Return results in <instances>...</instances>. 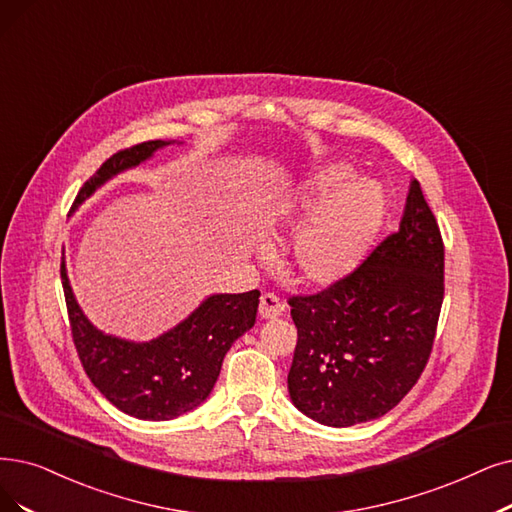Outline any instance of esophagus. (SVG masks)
Returning <instances> with one entry per match:
<instances>
[{
  "label": "esophagus",
  "mask_w": 512,
  "mask_h": 512,
  "mask_svg": "<svg viewBox=\"0 0 512 512\" xmlns=\"http://www.w3.org/2000/svg\"><path fill=\"white\" fill-rule=\"evenodd\" d=\"M283 309H285V306H283V302L279 300V296H275V294H271V292L260 296L258 313H260L262 319H275V317H279V315L283 313Z\"/></svg>",
  "instance_id": "obj_1"
}]
</instances>
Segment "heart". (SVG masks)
Masks as SVG:
<instances>
[{"instance_id":"1","label":"heart","mask_w":512,"mask_h":512,"mask_svg":"<svg viewBox=\"0 0 512 512\" xmlns=\"http://www.w3.org/2000/svg\"><path fill=\"white\" fill-rule=\"evenodd\" d=\"M386 216L380 185L353 178L346 163H325L300 178L273 210V235L296 233L290 267L311 288H332L365 258Z\"/></svg>"}]
</instances>
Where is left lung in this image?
Segmentation results:
<instances>
[{"mask_svg":"<svg viewBox=\"0 0 512 512\" xmlns=\"http://www.w3.org/2000/svg\"><path fill=\"white\" fill-rule=\"evenodd\" d=\"M441 304L443 241L412 180L393 235L338 285L290 298L298 330L292 403L336 428L391 412L431 357Z\"/></svg>","mask_w":512,"mask_h":512,"instance_id":"left-lung-1","label":"left lung"}]
</instances>
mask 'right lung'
Masks as SVG:
<instances>
[{"instance_id":"obj_1","label":"right lung","mask_w":512,"mask_h":512,"mask_svg":"<svg viewBox=\"0 0 512 512\" xmlns=\"http://www.w3.org/2000/svg\"><path fill=\"white\" fill-rule=\"evenodd\" d=\"M172 140H149L109 157L79 189L77 210L113 176L140 166ZM60 279L71 334L81 365L98 391L117 410L140 420H172L206 401L218 380L231 344L256 323L260 292L212 294L172 330L149 342H132L100 332L73 296L65 260Z\"/></svg>"}]
</instances>
